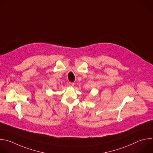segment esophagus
<instances>
[{"label":"esophagus","instance_id":"34e87169","mask_svg":"<svg viewBox=\"0 0 153 153\" xmlns=\"http://www.w3.org/2000/svg\"><path fill=\"white\" fill-rule=\"evenodd\" d=\"M68 85L69 86H70V87H72V86H73L74 85V83H73V82H69V83H68Z\"/></svg>","mask_w":153,"mask_h":153}]
</instances>
